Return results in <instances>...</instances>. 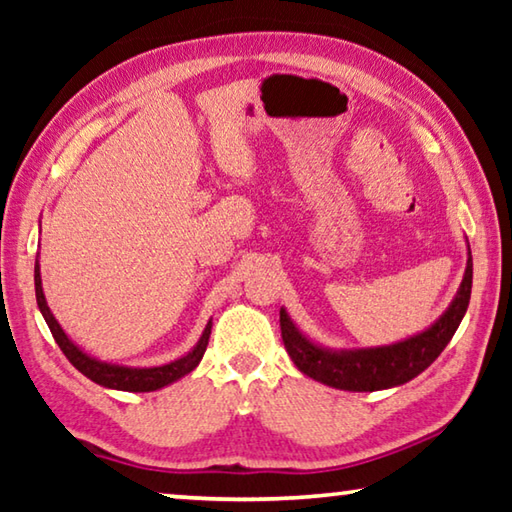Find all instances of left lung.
<instances>
[{"instance_id": "1", "label": "left lung", "mask_w": 512, "mask_h": 512, "mask_svg": "<svg viewBox=\"0 0 512 512\" xmlns=\"http://www.w3.org/2000/svg\"><path fill=\"white\" fill-rule=\"evenodd\" d=\"M472 293V250L467 244V266L461 287H458L452 305L445 309L436 323L413 334L409 339L393 345H379V348H350L334 350L314 343L307 334H302L293 323L287 309H280L282 341L291 361L307 377L320 381V384L341 388V391L372 393L384 388L402 386L422 370H427L440 352L452 341L454 332L470 305Z\"/></svg>"}]
</instances>
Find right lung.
I'll list each match as a JSON object with an SVG mask.
<instances>
[{"instance_id":"right-lung-1","label":"right lung","mask_w":512,"mask_h":512,"mask_svg":"<svg viewBox=\"0 0 512 512\" xmlns=\"http://www.w3.org/2000/svg\"><path fill=\"white\" fill-rule=\"evenodd\" d=\"M36 300H38V309L40 314L45 316V323L49 325L51 334L58 343V348L63 350L65 357L69 359L72 366L83 372L85 377L92 379L94 384H99L103 388H112V391H128V393H151L158 391V388H164L178 381L180 377H185L192 372L198 363H201L207 341H210L212 334V320L205 325L201 339L194 345L192 350L176 361L162 363V366H151V368H131V366H117V363H108V361H99L90 357L88 352H83L79 345H76L69 336L65 334V329L60 327L56 316L51 314V309L47 305L45 291H42V277H40V262L36 259Z\"/></svg>"}]
</instances>
